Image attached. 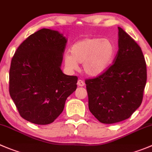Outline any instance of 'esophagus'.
<instances>
[{"mask_svg":"<svg viewBox=\"0 0 152 152\" xmlns=\"http://www.w3.org/2000/svg\"><path fill=\"white\" fill-rule=\"evenodd\" d=\"M77 85H78V86L83 87L84 85H85V82H84V81H82V79H79L77 82Z\"/></svg>","mask_w":152,"mask_h":152,"instance_id":"1","label":"esophagus"}]
</instances>
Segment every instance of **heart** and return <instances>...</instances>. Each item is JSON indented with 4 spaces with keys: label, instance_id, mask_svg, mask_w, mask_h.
Here are the masks:
<instances>
[{
    "label": "heart",
    "instance_id": "obj_1",
    "mask_svg": "<svg viewBox=\"0 0 152 152\" xmlns=\"http://www.w3.org/2000/svg\"><path fill=\"white\" fill-rule=\"evenodd\" d=\"M70 53L64 56V64L70 70H77L83 63V70L90 76L101 75L108 69L115 56V47L109 39L86 38L75 42Z\"/></svg>",
    "mask_w": 152,
    "mask_h": 152
}]
</instances>
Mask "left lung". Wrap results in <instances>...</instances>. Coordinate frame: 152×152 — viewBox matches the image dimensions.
I'll return each mask as SVG.
<instances>
[{
    "instance_id": "obj_1",
    "label": "left lung",
    "mask_w": 152,
    "mask_h": 152,
    "mask_svg": "<svg viewBox=\"0 0 152 152\" xmlns=\"http://www.w3.org/2000/svg\"><path fill=\"white\" fill-rule=\"evenodd\" d=\"M118 29L114 63L102 74L85 80L90 111L104 124L119 123L132 115L142 103L147 80L140 47L121 27Z\"/></svg>"
}]
</instances>
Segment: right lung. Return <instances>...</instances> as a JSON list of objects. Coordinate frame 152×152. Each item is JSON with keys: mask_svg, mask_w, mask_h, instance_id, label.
Returning a JSON list of instances; mask_svg holds the SVG:
<instances>
[{"mask_svg": "<svg viewBox=\"0 0 152 152\" xmlns=\"http://www.w3.org/2000/svg\"><path fill=\"white\" fill-rule=\"evenodd\" d=\"M66 43L62 34L44 28L23 41L12 58L10 96L20 117L30 123H52L77 88V76L61 70Z\"/></svg>", "mask_w": 152, "mask_h": 152, "instance_id": "1", "label": "right lung"}]
</instances>
